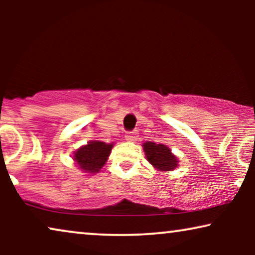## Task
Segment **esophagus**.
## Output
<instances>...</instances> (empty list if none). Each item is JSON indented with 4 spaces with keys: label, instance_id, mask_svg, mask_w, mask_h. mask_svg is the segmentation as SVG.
Wrapping results in <instances>:
<instances>
[{
    "label": "esophagus",
    "instance_id": "obj_1",
    "mask_svg": "<svg viewBox=\"0 0 255 255\" xmlns=\"http://www.w3.org/2000/svg\"><path fill=\"white\" fill-rule=\"evenodd\" d=\"M138 138V132L137 131H128L125 133V139H127L128 141H135Z\"/></svg>",
    "mask_w": 255,
    "mask_h": 255
}]
</instances>
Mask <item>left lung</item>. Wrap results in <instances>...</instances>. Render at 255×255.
<instances>
[{
  "label": "left lung",
  "mask_w": 255,
  "mask_h": 255,
  "mask_svg": "<svg viewBox=\"0 0 255 255\" xmlns=\"http://www.w3.org/2000/svg\"><path fill=\"white\" fill-rule=\"evenodd\" d=\"M142 146H144L146 159L155 169L161 170V172H169L179 166L177 158L166 145L146 141Z\"/></svg>",
  "instance_id": "8db88e82"
}]
</instances>
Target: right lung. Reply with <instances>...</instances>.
<instances>
[{
  "label": "right lung",
  "mask_w": 255,
  "mask_h": 255,
  "mask_svg": "<svg viewBox=\"0 0 255 255\" xmlns=\"http://www.w3.org/2000/svg\"><path fill=\"white\" fill-rule=\"evenodd\" d=\"M114 144H106L103 141L92 140L85 146H81L74 152V161L85 173L95 174L107 162Z\"/></svg>",
  "instance_id": "obj_1"
}]
</instances>
